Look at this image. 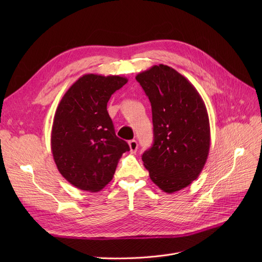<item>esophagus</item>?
Masks as SVG:
<instances>
[{"instance_id": "esophagus-1", "label": "esophagus", "mask_w": 262, "mask_h": 262, "mask_svg": "<svg viewBox=\"0 0 262 262\" xmlns=\"http://www.w3.org/2000/svg\"><path fill=\"white\" fill-rule=\"evenodd\" d=\"M129 146H130V152L131 153H136L137 150H138V142L136 140L129 141Z\"/></svg>"}]
</instances>
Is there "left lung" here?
I'll return each instance as SVG.
<instances>
[{
  "mask_svg": "<svg viewBox=\"0 0 262 262\" xmlns=\"http://www.w3.org/2000/svg\"><path fill=\"white\" fill-rule=\"evenodd\" d=\"M136 78L152 106L154 126V143L142 161L163 191H179L199 177L208 160L207 108L195 87L168 66H154Z\"/></svg>",
  "mask_w": 262,
  "mask_h": 262,
  "instance_id": "left-lung-1",
  "label": "left lung"
}]
</instances>
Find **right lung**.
<instances>
[{
  "label": "right lung",
  "instance_id": "obj_1",
  "mask_svg": "<svg viewBox=\"0 0 262 262\" xmlns=\"http://www.w3.org/2000/svg\"><path fill=\"white\" fill-rule=\"evenodd\" d=\"M128 78L85 74L70 87L58 105L51 131V150L58 170L71 185L96 192L112 181L123 153L107 112L112 95Z\"/></svg>",
  "mask_w": 262,
  "mask_h": 262
}]
</instances>
